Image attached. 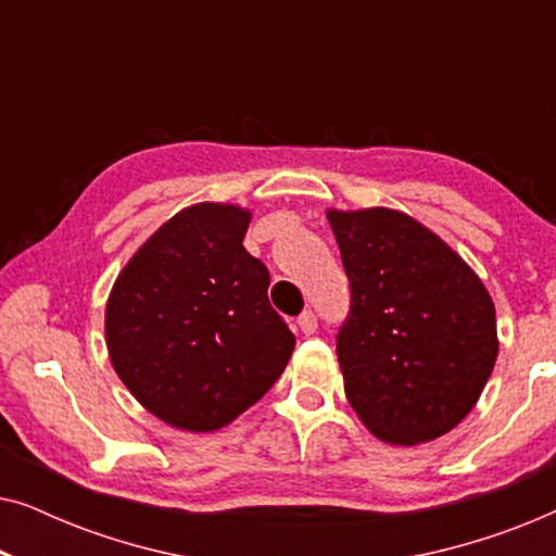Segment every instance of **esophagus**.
I'll return each instance as SVG.
<instances>
[{
  "label": "esophagus",
  "mask_w": 556,
  "mask_h": 556,
  "mask_svg": "<svg viewBox=\"0 0 556 556\" xmlns=\"http://www.w3.org/2000/svg\"><path fill=\"white\" fill-rule=\"evenodd\" d=\"M316 326H318V321H316L314 311H303V314L299 316V329L306 333V337H311V333L316 331Z\"/></svg>",
  "instance_id": "1"
}]
</instances>
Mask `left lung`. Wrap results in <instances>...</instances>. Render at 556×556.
Here are the masks:
<instances>
[{"label":"left lung","mask_w":556,"mask_h":556,"mask_svg":"<svg viewBox=\"0 0 556 556\" xmlns=\"http://www.w3.org/2000/svg\"><path fill=\"white\" fill-rule=\"evenodd\" d=\"M352 306L337 337L349 405L379 440L417 445L451 432L498 356L481 278L405 212L329 210Z\"/></svg>","instance_id":"left-lung-1"}]
</instances>
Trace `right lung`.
Masks as SVG:
<instances>
[{
    "instance_id": "1",
    "label": "right lung",
    "mask_w": 556,
    "mask_h": 556,
    "mask_svg": "<svg viewBox=\"0 0 556 556\" xmlns=\"http://www.w3.org/2000/svg\"><path fill=\"white\" fill-rule=\"evenodd\" d=\"M250 210L202 202L164 223L113 283L105 346L128 392L179 430L212 432L255 405L295 337L270 273L242 245Z\"/></svg>"
}]
</instances>
